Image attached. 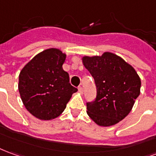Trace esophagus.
Instances as JSON below:
<instances>
[{"instance_id": "obj_1", "label": "esophagus", "mask_w": 156, "mask_h": 156, "mask_svg": "<svg viewBox=\"0 0 156 156\" xmlns=\"http://www.w3.org/2000/svg\"><path fill=\"white\" fill-rule=\"evenodd\" d=\"M78 91H79V93H81V94L83 93V87H82V86H79V87H78Z\"/></svg>"}]
</instances>
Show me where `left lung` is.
<instances>
[{"mask_svg":"<svg viewBox=\"0 0 156 156\" xmlns=\"http://www.w3.org/2000/svg\"><path fill=\"white\" fill-rule=\"evenodd\" d=\"M83 63L94 79L95 100L87 103V113L99 126L118 123L131 112L140 94L141 81L136 71L111 52L83 56Z\"/></svg>","mask_w":156,"mask_h":156,"instance_id":"1","label":"left lung"}]
</instances>
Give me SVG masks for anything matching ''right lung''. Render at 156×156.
I'll use <instances>...</instances> for the list:
<instances>
[{
  "instance_id": "1",
  "label": "right lung",
  "mask_w": 156,
  "mask_h": 156,
  "mask_svg": "<svg viewBox=\"0 0 156 156\" xmlns=\"http://www.w3.org/2000/svg\"><path fill=\"white\" fill-rule=\"evenodd\" d=\"M66 54L51 48L28 62L19 74L18 90L22 101L33 116L52 120L65 110L78 89L71 85L69 74L63 70Z\"/></svg>"
}]
</instances>
